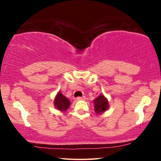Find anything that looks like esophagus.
Returning <instances> with one entry per match:
<instances>
[{
	"label": "esophagus",
	"instance_id": "1",
	"mask_svg": "<svg viewBox=\"0 0 161 161\" xmlns=\"http://www.w3.org/2000/svg\"><path fill=\"white\" fill-rule=\"evenodd\" d=\"M86 99V97L85 96H83V97H77V100H83Z\"/></svg>",
	"mask_w": 161,
	"mask_h": 161
}]
</instances>
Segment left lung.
<instances>
[{
  "instance_id": "left-lung-1",
  "label": "left lung",
  "mask_w": 161,
  "mask_h": 161,
  "mask_svg": "<svg viewBox=\"0 0 161 161\" xmlns=\"http://www.w3.org/2000/svg\"><path fill=\"white\" fill-rule=\"evenodd\" d=\"M94 109L97 113L100 114L101 113L106 111L108 108V102L107 99L104 96L100 95L98 97H97L94 100Z\"/></svg>"
}]
</instances>
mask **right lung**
I'll list each match as a JSON object with an SVG mask.
<instances>
[{
  "mask_svg": "<svg viewBox=\"0 0 161 161\" xmlns=\"http://www.w3.org/2000/svg\"><path fill=\"white\" fill-rule=\"evenodd\" d=\"M54 105L56 108L59 111H67L70 105V102L68 99L64 96L61 92H58L56 95V97L54 100Z\"/></svg>",
  "mask_w": 161,
  "mask_h": 161,
  "instance_id": "obj_1",
  "label": "right lung"
}]
</instances>
